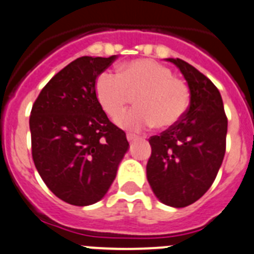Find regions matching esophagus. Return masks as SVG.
Instances as JSON below:
<instances>
[{
	"label": "esophagus",
	"mask_w": 254,
	"mask_h": 254,
	"mask_svg": "<svg viewBox=\"0 0 254 254\" xmlns=\"http://www.w3.org/2000/svg\"><path fill=\"white\" fill-rule=\"evenodd\" d=\"M127 139L131 143V141H135L136 139H138V136L134 135V134H127Z\"/></svg>",
	"instance_id": "34e87169"
}]
</instances>
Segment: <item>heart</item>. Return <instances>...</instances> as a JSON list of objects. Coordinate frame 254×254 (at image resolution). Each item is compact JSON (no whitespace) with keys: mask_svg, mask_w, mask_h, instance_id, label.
<instances>
[{"mask_svg":"<svg viewBox=\"0 0 254 254\" xmlns=\"http://www.w3.org/2000/svg\"><path fill=\"white\" fill-rule=\"evenodd\" d=\"M95 95L102 110L116 118L130 100L135 107L123 114L116 124L129 131L152 127L167 129L177 124L186 114L190 90L172 70L152 59H135L118 68V74L102 72L95 82Z\"/></svg>","mask_w":254,"mask_h":254,"instance_id":"1","label":"heart"}]
</instances>
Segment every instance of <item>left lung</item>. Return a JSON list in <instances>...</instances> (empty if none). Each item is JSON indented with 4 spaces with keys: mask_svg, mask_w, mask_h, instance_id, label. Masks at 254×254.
I'll use <instances>...</instances> for the list:
<instances>
[{
    "mask_svg": "<svg viewBox=\"0 0 254 254\" xmlns=\"http://www.w3.org/2000/svg\"><path fill=\"white\" fill-rule=\"evenodd\" d=\"M167 61L184 74L190 106L177 124L149 139L147 178L161 202L185 207L204 195L218 175L225 154L228 119L215 84L182 59Z\"/></svg>",
    "mask_w": 254,
    "mask_h": 254,
    "instance_id": "obj_1",
    "label": "left lung"
}]
</instances>
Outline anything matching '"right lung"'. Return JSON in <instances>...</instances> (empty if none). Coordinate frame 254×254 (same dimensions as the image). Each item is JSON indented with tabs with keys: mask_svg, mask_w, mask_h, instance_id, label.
Instances as JSON below:
<instances>
[{
	"mask_svg": "<svg viewBox=\"0 0 254 254\" xmlns=\"http://www.w3.org/2000/svg\"><path fill=\"white\" fill-rule=\"evenodd\" d=\"M115 59L77 58L45 84L31 109L36 170L48 189L70 205L101 200L129 149L125 132L107 119L95 95L96 78Z\"/></svg>",
	"mask_w": 254,
	"mask_h": 254,
	"instance_id": "obj_1",
	"label": "right lung"
}]
</instances>
